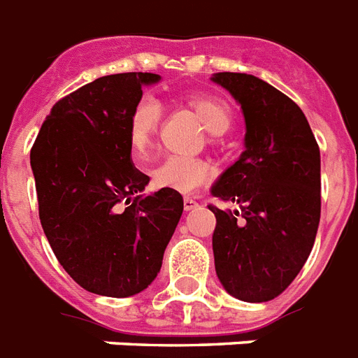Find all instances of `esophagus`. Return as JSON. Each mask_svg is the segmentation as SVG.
<instances>
[{"label":"esophagus","mask_w":358,"mask_h":358,"mask_svg":"<svg viewBox=\"0 0 358 358\" xmlns=\"http://www.w3.org/2000/svg\"><path fill=\"white\" fill-rule=\"evenodd\" d=\"M182 203H185V210H192V208H196L199 203L194 199V197L190 196H185V199H182Z\"/></svg>","instance_id":"esophagus-1"}]
</instances>
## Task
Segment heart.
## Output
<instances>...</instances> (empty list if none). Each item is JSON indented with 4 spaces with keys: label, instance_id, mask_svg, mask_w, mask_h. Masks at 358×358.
<instances>
[{
    "label": "heart",
    "instance_id": "heart-1",
    "mask_svg": "<svg viewBox=\"0 0 358 358\" xmlns=\"http://www.w3.org/2000/svg\"><path fill=\"white\" fill-rule=\"evenodd\" d=\"M182 103L187 105L201 125L210 134H222L233 124V110L227 103L213 94H188ZM162 122V105L153 96L144 94L133 103L127 116V140L133 155L145 161L155 148V138ZM218 144V140H210ZM210 166L201 159L170 155L151 171V179L159 188H171L190 192L210 179Z\"/></svg>",
    "mask_w": 358,
    "mask_h": 358
}]
</instances>
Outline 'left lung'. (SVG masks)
Instances as JSON below:
<instances>
[{"instance_id":"obj_1","label":"left lung","mask_w":358,"mask_h":358,"mask_svg":"<svg viewBox=\"0 0 358 358\" xmlns=\"http://www.w3.org/2000/svg\"><path fill=\"white\" fill-rule=\"evenodd\" d=\"M245 118V151L213 194L238 210L216 216L214 266L231 296L248 303L281 296L307 262L322 213L320 148L305 114L262 79L222 71Z\"/></svg>"}]
</instances>
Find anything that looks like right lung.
Masks as SVG:
<instances>
[{
    "instance_id": "obj_1",
    "label": "right lung",
    "mask_w": 358,
    "mask_h": 358,
    "mask_svg": "<svg viewBox=\"0 0 358 358\" xmlns=\"http://www.w3.org/2000/svg\"><path fill=\"white\" fill-rule=\"evenodd\" d=\"M157 73L99 77L53 105L31 148L38 216L66 273L85 290L127 297L155 279L182 196L133 166L127 116Z\"/></svg>"
}]
</instances>
